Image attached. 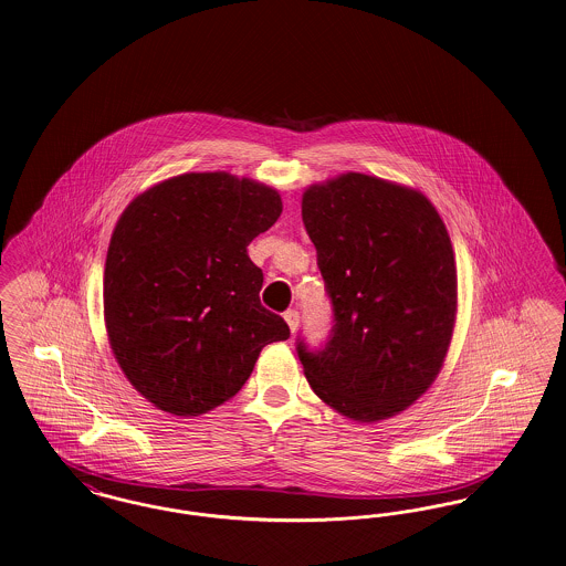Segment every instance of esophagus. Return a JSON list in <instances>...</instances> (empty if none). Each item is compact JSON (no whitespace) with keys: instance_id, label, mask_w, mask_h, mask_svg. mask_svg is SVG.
Listing matches in <instances>:
<instances>
[{"instance_id":"1","label":"esophagus","mask_w":566,"mask_h":566,"mask_svg":"<svg viewBox=\"0 0 566 566\" xmlns=\"http://www.w3.org/2000/svg\"><path fill=\"white\" fill-rule=\"evenodd\" d=\"M283 317H285V322H287L290 329H292V332H296L297 326H300V313H297L296 308L287 311Z\"/></svg>"}]
</instances>
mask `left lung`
<instances>
[{
  "instance_id": "obj_1",
  "label": "left lung",
  "mask_w": 566,
  "mask_h": 566,
  "mask_svg": "<svg viewBox=\"0 0 566 566\" xmlns=\"http://www.w3.org/2000/svg\"><path fill=\"white\" fill-rule=\"evenodd\" d=\"M302 221L336 322L324 352L297 345L306 381L347 419L398 416L439 377L455 327L446 223L419 189L361 172L308 185Z\"/></svg>"
}]
</instances>
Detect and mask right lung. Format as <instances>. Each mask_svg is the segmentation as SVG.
<instances>
[{
    "instance_id": "right-lung-1",
    "label": "right lung",
    "mask_w": 566,
    "mask_h": 566,
    "mask_svg": "<svg viewBox=\"0 0 566 566\" xmlns=\"http://www.w3.org/2000/svg\"><path fill=\"white\" fill-rule=\"evenodd\" d=\"M274 187L230 172H187L120 212L104 266V322L138 394L196 417L239 394L260 352L290 338L260 302L247 247L281 217Z\"/></svg>"
}]
</instances>
